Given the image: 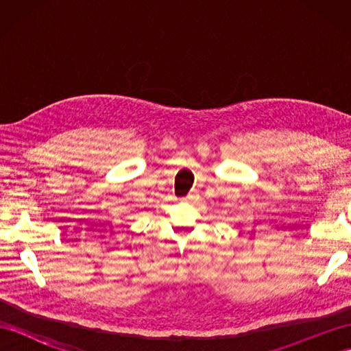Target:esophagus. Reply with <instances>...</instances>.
Listing matches in <instances>:
<instances>
[{
	"mask_svg": "<svg viewBox=\"0 0 351 351\" xmlns=\"http://www.w3.org/2000/svg\"><path fill=\"white\" fill-rule=\"evenodd\" d=\"M197 196V190H191L190 193H189V196H187V199H195Z\"/></svg>",
	"mask_w": 351,
	"mask_h": 351,
	"instance_id": "obj_1",
	"label": "esophagus"
}]
</instances>
